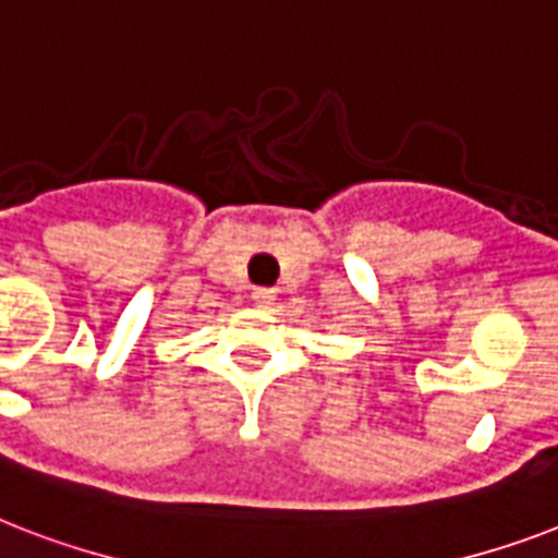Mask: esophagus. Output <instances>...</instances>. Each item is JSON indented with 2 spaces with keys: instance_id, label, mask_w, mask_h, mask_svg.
Wrapping results in <instances>:
<instances>
[{
  "instance_id": "obj_1",
  "label": "esophagus",
  "mask_w": 558,
  "mask_h": 558,
  "mask_svg": "<svg viewBox=\"0 0 558 558\" xmlns=\"http://www.w3.org/2000/svg\"><path fill=\"white\" fill-rule=\"evenodd\" d=\"M275 298H278V292H275V289H254V292H252V301L257 306L275 304Z\"/></svg>"
}]
</instances>
